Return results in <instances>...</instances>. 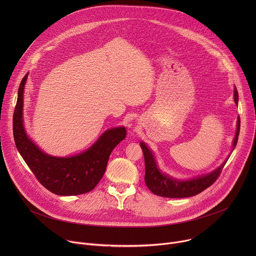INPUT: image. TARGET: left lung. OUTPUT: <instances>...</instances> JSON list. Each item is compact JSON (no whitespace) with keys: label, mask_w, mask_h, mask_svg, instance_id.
<instances>
[{"label":"left lung","mask_w":256,"mask_h":256,"mask_svg":"<svg viewBox=\"0 0 256 256\" xmlns=\"http://www.w3.org/2000/svg\"><path fill=\"white\" fill-rule=\"evenodd\" d=\"M234 100L235 103L238 104V92L235 88L234 90ZM240 132V118H238L237 120V130L236 136L233 142V148L236 147V144L238 140V136ZM140 148L144 153V168H146V174H144V182L148 188L156 196H164V198H188L194 196L208 188H210L214 182L220 176L222 169L224 168L226 162H225L212 172L202 175L200 177H196L194 179L190 180H178L171 178L164 173H162L155 161L154 155L152 154L151 150L144 144V142H140Z\"/></svg>","instance_id":"1"}]
</instances>
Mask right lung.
Listing matches in <instances>:
<instances>
[{
	"mask_svg": "<svg viewBox=\"0 0 256 256\" xmlns=\"http://www.w3.org/2000/svg\"><path fill=\"white\" fill-rule=\"evenodd\" d=\"M27 75L22 79L13 116V134L22 158L46 190L58 196H77L91 192L104 175L112 150L126 138V128H114L101 134L82 154L60 158L40 151L26 134L23 126V94Z\"/></svg>",
	"mask_w": 256,
	"mask_h": 256,
	"instance_id": "obj_1",
	"label": "right lung"
}]
</instances>
